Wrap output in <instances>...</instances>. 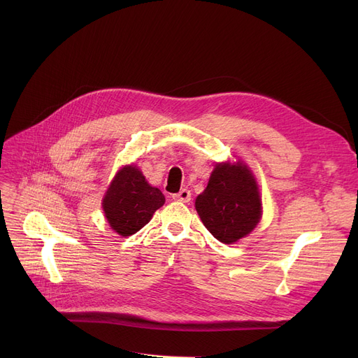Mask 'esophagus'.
Segmentation results:
<instances>
[{"label":"esophagus","mask_w":358,"mask_h":358,"mask_svg":"<svg viewBox=\"0 0 358 358\" xmlns=\"http://www.w3.org/2000/svg\"><path fill=\"white\" fill-rule=\"evenodd\" d=\"M173 199L177 201H181V203H189L192 200V193H190V190L182 189L177 194H173Z\"/></svg>","instance_id":"obj_1"}]
</instances>
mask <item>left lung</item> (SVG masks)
I'll list each match as a JSON object with an SVG mask.
<instances>
[{"label":"left lung","instance_id":"obj_1","mask_svg":"<svg viewBox=\"0 0 358 358\" xmlns=\"http://www.w3.org/2000/svg\"><path fill=\"white\" fill-rule=\"evenodd\" d=\"M196 210L208 231L223 243L252 232L261 219L258 184L245 164H216L208 187L196 199Z\"/></svg>","mask_w":358,"mask_h":358}]
</instances>
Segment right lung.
I'll return each instance as SVG.
<instances>
[{
	"mask_svg": "<svg viewBox=\"0 0 358 358\" xmlns=\"http://www.w3.org/2000/svg\"><path fill=\"white\" fill-rule=\"evenodd\" d=\"M164 203L161 190L145 180L139 168L126 165L110 182L103 210L113 231L130 236L141 231Z\"/></svg>",
	"mask_w": 358,
	"mask_h": 358,
	"instance_id": "1",
	"label": "right lung"
}]
</instances>
